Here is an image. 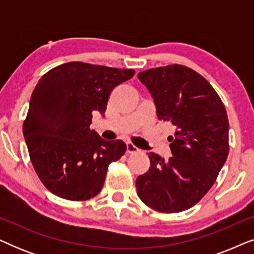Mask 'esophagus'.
Listing matches in <instances>:
<instances>
[{
  "label": "esophagus",
  "mask_w": 254,
  "mask_h": 254,
  "mask_svg": "<svg viewBox=\"0 0 254 254\" xmlns=\"http://www.w3.org/2000/svg\"><path fill=\"white\" fill-rule=\"evenodd\" d=\"M126 147H127L128 154H135V152L140 151V149H138L137 147H135V145L133 143H130V142H128V143L126 144Z\"/></svg>",
  "instance_id": "1"
}]
</instances>
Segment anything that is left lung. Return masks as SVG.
<instances>
[{"instance_id":"1","label":"left lung","mask_w":254,"mask_h":254,"mask_svg":"<svg viewBox=\"0 0 254 254\" xmlns=\"http://www.w3.org/2000/svg\"><path fill=\"white\" fill-rule=\"evenodd\" d=\"M137 78L151 93L158 120L176 127L168 161L148 154L150 168L137 177V195L161 213L190 209L211 189L227 161L225 106L210 83L186 65L148 69Z\"/></svg>"}]
</instances>
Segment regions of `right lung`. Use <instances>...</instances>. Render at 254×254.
<instances>
[{"instance_id": "add662e5", "label": "right lung", "mask_w": 254, "mask_h": 254, "mask_svg": "<svg viewBox=\"0 0 254 254\" xmlns=\"http://www.w3.org/2000/svg\"><path fill=\"white\" fill-rule=\"evenodd\" d=\"M134 74V69L74 61L40 78L23 134L33 168L50 192L70 201L89 200L100 192L107 168L127 147L90 129L92 113H105L113 89Z\"/></svg>"}]
</instances>
